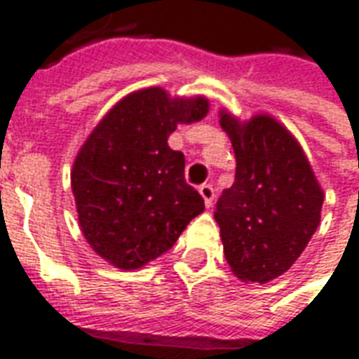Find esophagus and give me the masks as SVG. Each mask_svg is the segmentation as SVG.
<instances>
[{
    "label": "esophagus",
    "instance_id": "esophagus-1",
    "mask_svg": "<svg viewBox=\"0 0 359 359\" xmlns=\"http://www.w3.org/2000/svg\"><path fill=\"white\" fill-rule=\"evenodd\" d=\"M200 194H202L205 208H211V205H213V198H215L213 187H211V184H203V187H200Z\"/></svg>",
    "mask_w": 359,
    "mask_h": 359
}]
</instances>
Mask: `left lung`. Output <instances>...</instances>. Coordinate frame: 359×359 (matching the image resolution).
<instances>
[{
  "label": "left lung",
  "mask_w": 359,
  "mask_h": 359,
  "mask_svg": "<svg viewBox=\"0 0 359 359\" xmlns=\"http://www.w3.org/2000/svg\"><path fill=\"white\" fill-rule=\"evenodd\" d=\"M236 157L234 184L215 221L226 264L242 283L265 285L290 269L321 221L323 188L300 142L267 113L241 121L219 111Z\"/></svg>",
  "instance_id": "8db88e82"
}]
</instances>
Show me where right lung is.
I'll list each match as a JSON object with an SVG mask.
<instances>
[{"label": "right lung", "mask_w": 359, "mask_h": 359, "mask_svg": "<svg viewBox=\"0 0 359 359\" xmlns=\"http://www.w3.org/2000/svg\"><path fill=\"white\" fill-rule=\"evenodd\" d=\"M208 111L205 95L136 90L103 115L81 146L71 171L79 225L113 267L140 269L163 256L205 210L184 180V156L167 140L177 126L198 123Z\"/></svg>", "instance_id": "add662e5"}]
</instances>
